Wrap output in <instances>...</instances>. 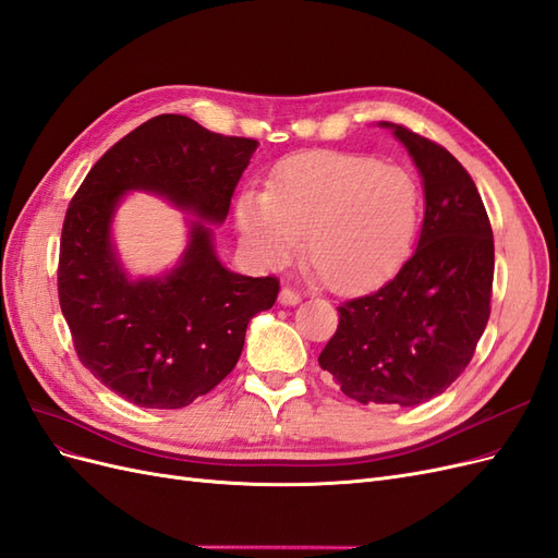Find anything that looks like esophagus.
Returning <instances> with one entry per match:
<instances>
[{"label":"esophagus","instance_id":"1","mask_svg":"<svg viewBox=\"0 0 558 558\" xmlns=\"http://www.w3.org/2000/svg\"><path fill=\"white\" fill-rule=\"evenodd\" d=\"M279 302H281V305H286V307H293V305H298V302H300V295L293 289H289V286H283L281 293H279Z\"/></svg>","mask_w":558,"mask_h":558}]
</instances>
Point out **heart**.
Instances as JSON below:
<instances>
[{
    "instance_id": "heart-1",
    "label": "heart",
    "mask_w": 558,
    "mask_h": 558,
    "mask_svg": "<svg viewBox=\"0 0 558 558\" xmlns=\"http://www.w3.org/2000/svg\"><path fill=\"white\" fill-rule=\"evenodd\" d=\"M421 211L410 172L375 158L310 150L286 160L269 191L238 199V228L258 260H289L307 234L305 256L335 291H361L408 256Z\"/></svg>"
}]
</instances>
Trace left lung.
<instances>
[{"instance_id": "obj_1", "label": "left lung", "mask_w": 558, "mask_h": 558, "mask_svg": "<svg viewBox=\"0 0 558 558\" xmlns=\"http://www.w3.org/2000/svg\"><path fill=\"white\" fill-rule=\"evenodd\" d=\"M408 148L426 211L412 258L377 291L342 302L318 365L363 404L414 408L456 381L492 314L494 232L475 181L447 148L381 123Z\"/></svg>"}]
</instances>
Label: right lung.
<instances>
[{"label": "right lung", "mask_w": 558, "mask_h": 558, "mask_svg": "<svg viewBox=\"0 0 558 558\" xmlns=\"http://www.w3.org/2000/svg\"><path fill=\"white\" fill-rule=\"evenodd\" d=\"M256 140L223 137L189 116L162 113L113 144L70 202L58 295L81 363L137 408L179 410L238 365L248 320L275 305V277H244L218 260L214 230ZM165 196L196 216L180 263L132 280L112 244V214L128 192Z\"/></svg>", "instance_id": "1"}]
</instances>
